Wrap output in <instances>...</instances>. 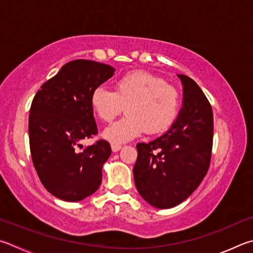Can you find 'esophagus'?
<instances>
[{"label": "esophagus", "mask_w": 253, "mask_h": 253, "mask_svg": "<svg viewBox=\"0 0 253 253\" xmlns=\"http://www.w3.org/2000/svg\"><path fill=\"white\" fill-rule=\"evenodd\" d=\"M121 148H122L121 144H118V143H112V144H111V149H112L113 152L119 151V150H121Z\"/></svg>", "instance_id": "obj_1"}]
</instances>
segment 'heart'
<instances>
[{
	"mask_svg": "<svg viewBox=\"0 0 253 253\" xmlns=\"http://www.w3.org/2000/svg\"><path fill=\"white\" fill-rule=\"evenodd\" d=\"M90 103L104 122L112 121L126 106V117L103 132L105 139L121 143L138 138L145 130L152 135L166 132L178 118L180 94L161 78L144 71H132L115 80L114 92L94 88Z\"/></svg>",
	"mask_w": 253,
	"mask_h": 253,
	"instance_id": "1",
	"label": "heart"
}]
</instances>
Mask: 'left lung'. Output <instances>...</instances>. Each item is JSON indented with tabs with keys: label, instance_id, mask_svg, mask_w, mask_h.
Listing matches in <instances>:
<instances>
[{
	"label": "left lung",
	"instance_id": "1",
	"mask_svg": "<svg viewBox=\"0 0 253 253\" xmlns=\"http://www.w3.org/2000/svg\"><path fill=\"white\" fill-rule=\"evenodd\" d=\"M183 106L170 130L149 143H138L135 187L150 205L169 209L193 193L210 167L213 113L198 84L179 74Z\"/></svg>",
	"mask_w": 253,
	"mask_h": 253
}]
</instances>
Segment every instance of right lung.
<instances>
[{"label":"right lung","mask_w":253,"mask_h":253,"mask_svg":"<svg viewBox=\"0 0 253 253\" xmlns=\"http://www.w3.org/2000/svg\"><path fill=\"white\" fill-rule=\"evenodd\" d=\"M113 73L108 64L71 61L42 84L31 104L33 165L44 188L61 200L81 201L100 187L102 167L111 156L109 142L99 140L83 151L79 148L97 134L91 93Z\"/></svg>","instance_id":"right-lung-1"}]
</instances>
